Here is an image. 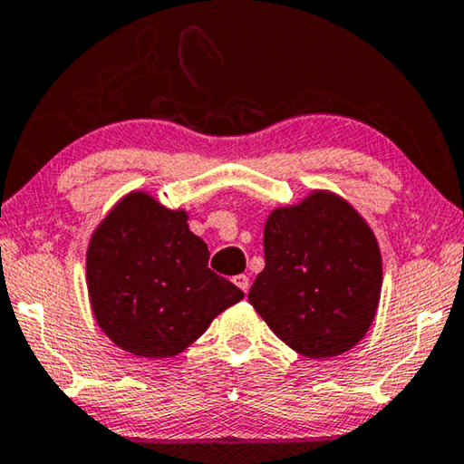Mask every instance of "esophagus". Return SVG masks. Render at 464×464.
<instances>
[{"label": "esophagus", "instance_id": "obj_1", "mask_svg": "<svg viewBox=\"0 0 464 464\" xmlns=\"http://www.w3.org/2000/svg\"><path fill=\"white\" fill-rule=\"evenodd\" d=\"M232 282L237 284V286H238V288L246 295V292H248V276H245V274H238V276H234V277H232Z\"/></svg>", "mask_w": 464, "mask_h": 464}]
</instances>
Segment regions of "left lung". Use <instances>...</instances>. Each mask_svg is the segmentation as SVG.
Returning a JSON list of instances; mask_svg holds the SVG:
<instances>
[{"label":"left lung","instance_id":"obj_1","mask_svg":"<svg viewBox=\"0 0 464 464\" xmlns=\"http://www.w3.org/2000/svg\"><path fill=\"white\" fill-rule=\"evenodd\" d=\"M266 269L248 301L272 332L309 359L338 356L365 336L382 290L373 232L351 205L313 192L276 209L263 232Z\"/></svg>","mask_w":464,"mask_h":464}]
</instances>
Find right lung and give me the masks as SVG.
Segmentation results:
<instances>
[{
	"instance_id": "1",
	"label": "right lung",
	"mask_w": 464,
	"mask_h": 464,
	"mask_svg": "<svg viewBox=\"0 0 464 464\" xmlns=\"http://www.w3.org/2000/svg\"><path fill=\"white\" fill-rule=\"evenodd\" d=\"M92 313L113 344L147 359L182 353L245 292L209 269L187 213L142 192L111 209L87 253Z\"/></svg>"
}]
</instances>
